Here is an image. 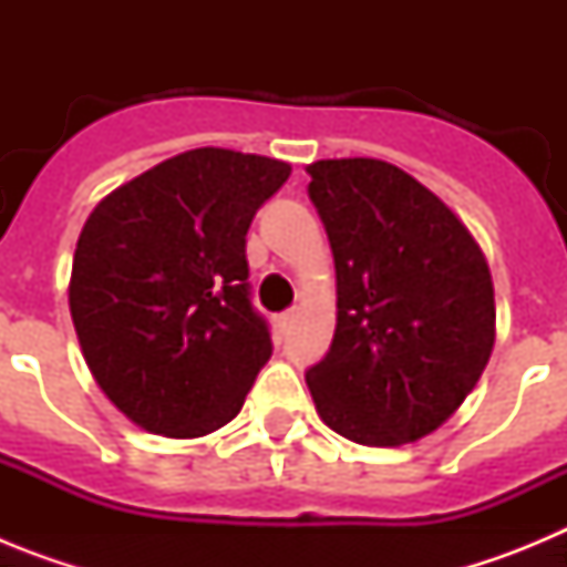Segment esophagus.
Returning <instances> with one entry per match:
<instances>
[{
    "mask_svg": "<svg viewBox=\"0 0 567 567\" xmlns=\"http://www.w3.org/2000/svg\"><path fill=\"white\" fill-rule=\"evenodd\" d=\"M295 318H298V309H289V312H284V315H280V318H278V327L284 329V332H287V329L295 323Z\"/></svg>",
    "mask_w": 567,
    "mask_h": 567,
    "instance_id": "obj_1",
    "label": "esophagus"
}]
</instances>
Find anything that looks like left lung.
Here are the masks:
<instances>
[{"instance_id":"8db88e82","label":"left lung","mask_w":567,"mask_h":567,"mask_svg":"<svg viewBox=\"0 0 567 567\" xmlns=\"http://www.w3.org/2000/svg\"><path fill=\"white\" fill-rule=\"evenodd\" d=\"M338 275V327L307 372L320 420L360 445L414 443L457 412L494 349V284L463 221L378 158L309 164Z\"/></svg>"}]
</instances>
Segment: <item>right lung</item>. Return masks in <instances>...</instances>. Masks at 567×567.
<instances>
[{
	"label": "right lung",
	"mask_w": 567,
	"mask_h": 567,
	"mask_svg": "<svg viewBox=\"0 0 567 567\" xmlns=\"http://www.w3.org/2000/svg\"><path fill=\"white\" fill-rule=\"evenodd\" d=\"M292 167L198 147L104 195L79 235L70 315L99 389L153 434L227 425L272 354L247 229Z\"/></svg>",
	"instance_id": "1"
}]
</instances>
